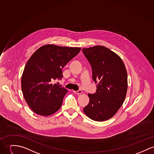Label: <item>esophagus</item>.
Masks as SVG:
<instances>
[{"label":"esophagus","mask_w":154,"mask_h":154,"mask_svg":"<svg viewBox=\"0 0 154 154\" xmlns=\"http://www.w3.org/2000/svg\"><path fill=\"white\" fill-rule=\"evenodd\" d=\"M73 93L76 94H81L82 93V90H78V91H73Z\"/></svg>","instance_id":"obj_1"}]
</instances>
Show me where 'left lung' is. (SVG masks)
Wrapping results in <instances>:
<instances>
[{"instance_id": "1", "label": "left lung", "mask_w": 154, "mask_h": 154, "mask_svg": "<svg viewBox=\"0 0 154 154\" xmlns=\"http://www.w3.org/2000/svg\"><path fill=\"white\" fill-rule=\"evenodd\" d=\"M83 52L97 84L96 93L88 94L90 101L83 111L94 121H106L117 113L126 97L128 76L125 64L119 55L104 46L84 48Z\"/></svg>"}]
</instances>
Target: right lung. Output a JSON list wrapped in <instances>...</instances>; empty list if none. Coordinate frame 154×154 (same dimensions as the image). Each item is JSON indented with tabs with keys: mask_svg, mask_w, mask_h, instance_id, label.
Segmentation results:
<instances>
[{
	"mask_svg": "<svg viewBox=\"0 0 154 154\" xmlns=\"http://www.w3.org/2000/svg\"><path fill=\"white\" fill-rule=\"evenodd\" d=\"M80 50V48L46 45L38 48L27 61L21 79L22 90L35 114L48 116L59 109L68 91L52 82L63 77L62 69Z\"/></svg>",
	"mask_w": 154,
	"mask_h": 154,
	"instance_id": "obj_1",
	"label": "right lung"
}]
</instances>
